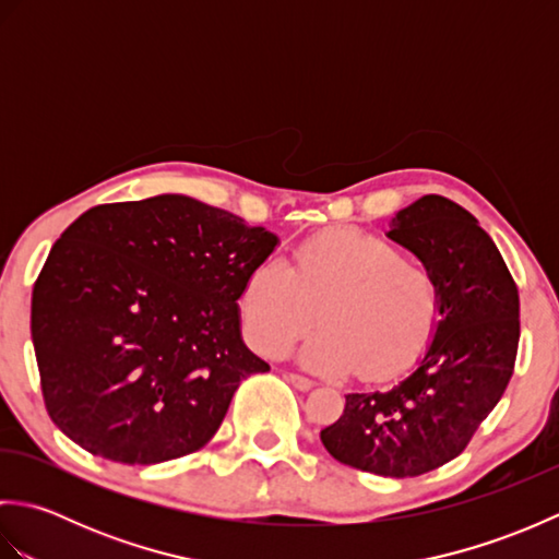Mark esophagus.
I'll use <instances>...</instances> for the list:
<instances>
[{
    "mask_svg": "<svg viewBox=\"0 0 559 559\" xmlns=\"http://www.w3.org/2000/svg\"><path fill=\"white\" fill-rule=\"evenodd\" d=\"M286 379H288V382H290L295 389H300V391H310V389L314 386L312 379H307V377H302V374H295V372H288Z\"/></svg>",
    "mask_w": 559,
    "mask_h": 559,
    "instance_id": "obj_1",
    "label": "esophagus"
}]
</instances>
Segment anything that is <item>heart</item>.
I'll return each instance as SVG.
<instances>
[{"instance_id": "heart-1", "label": "heart", "mask_w": 559, "mask_h": 559, "mask_svg": "<svg viewBox=\"0 0 559 559\" xmlns=\"http://www.w3.org/2000/svg\"><path fill=\"white\" fill-rule=\"evenodd\" d=\"M247 341L266 358H281L310 326L302 362L365 382L399 374L432 336L439 286L432 271L403 254L384 235L331 228L293 249L290 266L269 259L247 273L240 290Z\"/></svg>"}]
</instances>
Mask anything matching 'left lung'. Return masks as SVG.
Segmentation results:
<instances>
[{
    "mask_svg": "<svg viewBox=\"0 0 559 559\" xmlns=\"http://www.w3.org/2000/svg\"><path fill=\"white\" fill-rule=\"evenodd\" d=\"M389 228L437 281L435 338L399 384L348 394L319 437L350 468L415 478L456 459L502 399L519 348V288L492 237L447 197L413 201Z\"/></svg>",
    "mask_w": 559,
    "mask_h": 559,
    "instance_id": "8db88e82",
    "label": "left lung"
}]
</instances>
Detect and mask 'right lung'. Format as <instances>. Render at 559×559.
Returning a JSON list of instances; mask_svg holds the SVG:
<instances>
[{
  "instance_id": "1",
  "label": "right lung",
  "mask_w": 559,
  "mask_h": 559,
  "mask_svg": "<svg viewBox=\"0 0 559 559\" xmlns=\"http://www.w3.org/2000/svg\"><path fill=\"white\" fill-rule=\"evenodd\" d=\"M278 237L182 194L100 204L52 245L33 286L45 408L71 442L129 466L194 454L242 379V283Z\"/></svg>"
}]
</instances>
